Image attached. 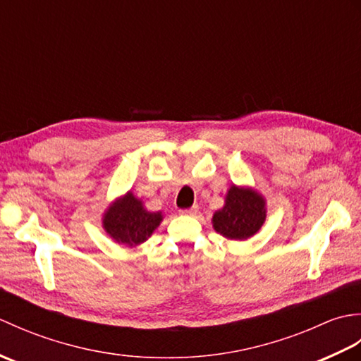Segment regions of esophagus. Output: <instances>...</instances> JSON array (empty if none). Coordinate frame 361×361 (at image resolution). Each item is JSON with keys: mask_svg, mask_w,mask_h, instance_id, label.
<instances>
[{"mask_svg": "<svg viewBox=\"0 0 361 361\" xmlns=\"http://www.w3.org/2000/svg\"><path fill=\"white\" fill-rule=\"evenodd\" d=\"M180 214H181V216L194 217L198 214V206H192V208H189V209H183V211H180Z\"/></svg>", "mask_w": 361, "mask_h": 361, "instance_id": "34e87169", "label": "esophagus"}]
</instances>
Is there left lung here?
<instances>
[{
    "mask_svg": "<svg viewBox=\"0 0 361 361\" xmlns=\"http://www.w3.org/2000/svg\"><path fill=\"white\" fill-rule=\"evenodd\" d=\"M267 219V200L251 186L231 185L224 208L214 212L212 228L229 240H248Z\"/></svg>",
    "mask_w": 361,
    "mask_h": 361,
    "instance_id": "1",
    "label": "left lung"
}]
</instances>
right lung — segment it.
<instances>
[{"instance_id": "add662e5", "label": "right lung", "mask_w": 361, "mask_h": 361, "mask_svg": "<svg viewBox=\"0 0 361 361\" xmlns=\"http://www.w3.org/2000/svg\"><path fill=\"white\" fill-rule=\"evenodd\" d=\"M163 212H152L132 190L111 202L102 214V228L113 242L136 248L144 243L163 221Z\"/></svg>"}]
</instances>
